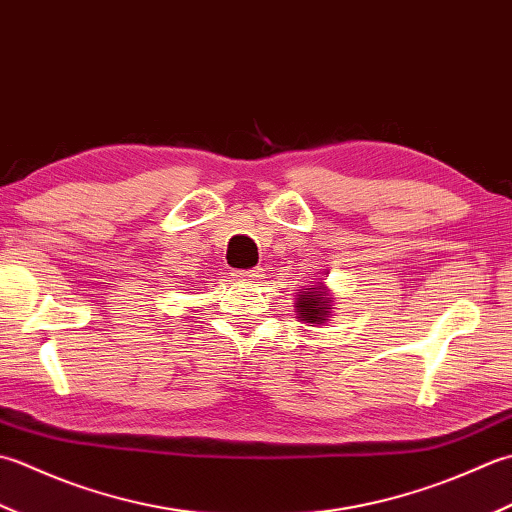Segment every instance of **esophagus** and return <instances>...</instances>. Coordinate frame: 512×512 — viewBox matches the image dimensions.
Listing matches in <instances>:
<instances>
[{
    "instance_id": "obj_1",
    "label": "esophagus",
    "mask_w": 512,
    "mask_h": 512,
    "mask_svg": "<svg viewBox=\"0 0 512 512\" xmlns=\"http://www.w3.org/2000/svg\"><path fill=\"white\" fill-rule=\"evenodd\" d=\"M232 276L238 278V280H249V283H252V280H258L260 276H263V269L256 267V269H249V271H234Z\"/></svg>"
}]
</instances>
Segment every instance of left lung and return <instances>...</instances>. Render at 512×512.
<instances>
[{"label":"left lung","mask_w":512,"mask_h":512,"mask_svg":"<svg viewBox=\"0 0 512 512\" xmlns=\"http://www.w3.org/2000/svg\"><path fill=\"white\" fill-rule=\"evenodd\" d=\"M294 307L298 318L302 322H309V327H318L322 322H329V318L333 316L331 289L325 283H314L307 289H298Z\"/></svg>","instance_id":"8db88e82"}]
</instances>
